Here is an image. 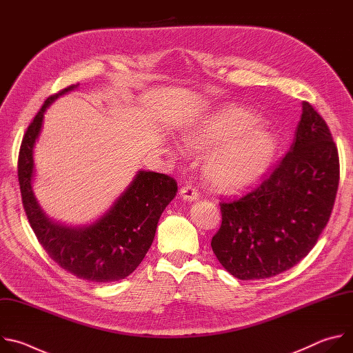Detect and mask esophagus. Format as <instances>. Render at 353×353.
Listing matches in <instances>:
<instances>
[{
	"instance_id": "obj_1",
	"label": "esophagus",
	"mask_w": 353,
	"mask_h": 353,
	"mask_svg": "<svg viewBox=\"0 0 353 353\" xmlns=\"http://www.w3.org/2000/svg\"><path fill=\"white\" fill-rule=\"evenodd\" d=\"M180 195H181L184 199H187V201H194V199H198V196H199L198 191H196V190L194 188V185H191V184L183 185V187L180 188Z\"/></svg>"
}]
</instances>
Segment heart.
Masks as SVG:
<instances>
[{
    "label": "heart",
    "mask_w": 353,
    "mask_h": 353,
    "mask_svg": "<svg viewBox=\"0 0 353 353\" xmlns=\"http://www.w3.org/2000/svg\"><path fill=\"white\" fill-rule=\"evenodd\" d=\"M190 149L215 148L208 155L204 173L216 188L229 191L245 187L264 176L278 154L276 137L261 127L254 114L225 109L185 134Z\"/></svg>",
    "instance_id": "1"
}]
</instances>
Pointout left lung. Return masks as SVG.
Returning <instances> with one entry per match:
<instances>
[{
  "label": "left lung",
  "instance_id": "8db88e82",
  "mask_svg": "<svg viewBox=\"0 0 353 353\" xmlns=\"http://www.w3.org/2000/svg\"><path fill=\"white\" fill-rule=\"evenodd\" d=\"M294 141L259 185L219 204L222 225L211 245L241 281L278 275L305 259L324 230L336 196L339 158L324 119L309 102Z\"/></svg>",
  "mask_w": 353,
  "mask_h": 353
}]
</instances>
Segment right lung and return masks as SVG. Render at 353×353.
<instances>
[{
	"mask_svg": "<svg viewBox=\"0 0 353 353\" xmlns=\"http://www.w3.org/2000/svg\"><path fill=\"white\" fill-rule=\"evenodd\" d=\"M77 86L71 85L47 97L23 135L18 158L22 204L39 243L63 270L90 282L120 281L132 274L148 253L159 218L176 196L177 183L168 174L141 170L113 207L93 225L67 228L47 218L32 190L33 146L46 109Z\"/></svg>",
	"mask_w": 353,
	"mask_h": 353,
	"instance_id": "add662e5",
	"label": "right lung"
}]
</instances>
